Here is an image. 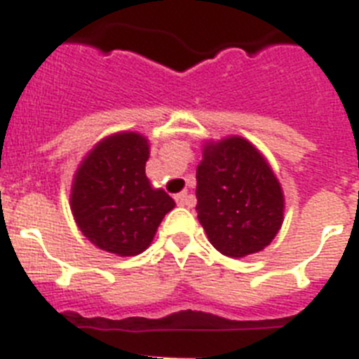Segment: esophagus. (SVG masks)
Instances as JSON below:
<instances>
[{
    "mask_svg": "<svg viewBox=\"0 0 359 359\" xmlns=\"http://www.w3.org/2000/svg\"><path fill=\"white\" fill-rule=\"evenodd\" d=\"M176 203L182 205V207H194L196 200L194 196L189 194V192H180V194H176Z\"/></svg>",
    "mask_w": 359,
    "mask_h": 359,
    "instance_id": "1",
    "label": "esophagus"
}]
</instances>
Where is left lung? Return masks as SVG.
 I'll return each instance as SVG.
<instances>
[{
    "label": "left lung",
    "mask_w": 359,
    "mask_h": 359,
    "mask_svg": "<svg viewBox=\"0 0 359 359\" xmlns=\"http://www.w3.org/2000/svg\"><path fill=\"white\" fill-rule=\"evenodd\" d=\"M196 180L198 219L214 249L245 258L272 243L283 223V189L249 140L205 142Z\"/></svg>",
    "instance_id": "8db88e82"
}]
</instances>
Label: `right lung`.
I'll list each match as a JSON object with an SVG mask.
<instances>
[{"instance_id":"obj_1","label":"right lung","mask_w":359,"mask_h":359,"mask_svg":"<svg viewBox=\"0 0 359 359\" xmlns=\"http://www.w3.org/2000/svg\"><path fill=\"white\" fill-rule=\"evenodd\" d=\"M150 145L140 133H116L87 152L70 187L76 225L97 249L137 256L154 240L165 214L176 207L145 174Z\"/></svg>"}]
</instances>
